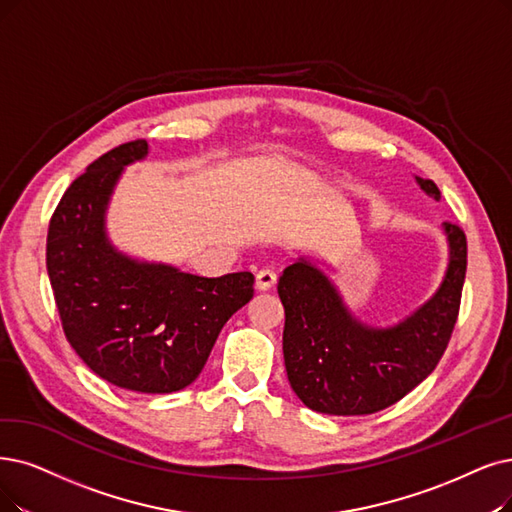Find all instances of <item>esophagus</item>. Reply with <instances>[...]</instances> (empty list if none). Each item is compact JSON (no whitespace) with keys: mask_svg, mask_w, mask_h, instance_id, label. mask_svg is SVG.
Listing matches in <instances>:
<instances>
[{"mask_svg":"<svg viewBox=\"0 0 512 512\" xmlns=\"http://www.w3.org/2000/svg\"><path fill=\"white\" fill-rule=\"evenodd\" d=\"M277 283V275L271 269H262L256 273V290L258 292H269L271 288H275Z\"/></svg>","mask_w":512,"mask_h":512,"instance_id":"esophagus-1","label":"esophagus"}]
</instances>
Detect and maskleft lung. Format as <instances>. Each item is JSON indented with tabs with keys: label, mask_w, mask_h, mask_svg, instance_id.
<instances>
[{
	"label": "left lung",
	"mask_w": 512,
	"mask_h": 512,
	"mask_svg": "<svg viewBox=\"0 0 512 512\" xmlns=\"http://www.w3.org/2000/svg\"><path fill=\"white\" fill-rule=\"evenodd\" d=\"M433 199V180L416 176ZM449 262L439 290L391 327L361 323L317 264L298 258L279 277L283 359L298 399L319 414L365 416L397 403L431 374L452 338L466 275V235L443 222Z\"/></svg>",
	"instance_id": "obj_1"
}]
</instances>
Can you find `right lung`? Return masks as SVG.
<instances>
[{
  "label": "right lung",
  "instance_id": "add662e5",
  "mask_svg": "<svg viewBox=\"0 0 512 512\" xmlns=\"http://www.w3.org/2000/svg\"><path fill=\"white\" fill-rule=\"evenodd\" d=\"M147 153V140L126 142L71 182L50 220L46 267L81 361L119 388L163 395L201 374L224 323L252 300L254 275L199 277L115 248L105 229L113 189Z\"/></svg>",
  "mask_w": 512,
  "mask_h": 512
}]
</instances>
